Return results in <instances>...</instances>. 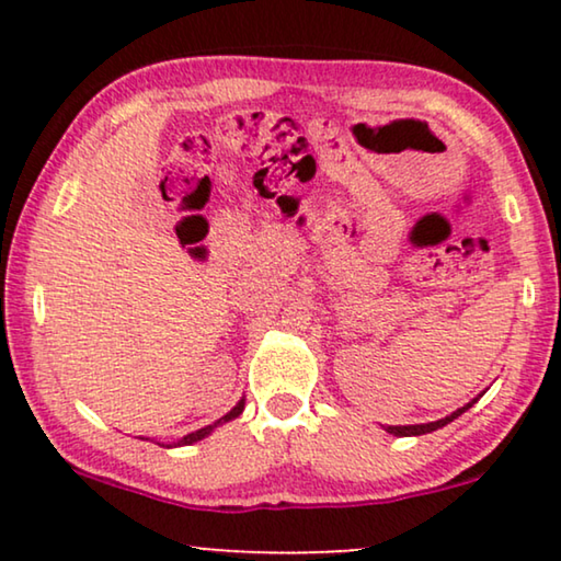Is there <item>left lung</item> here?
<instances>
[{
    "label": "left lung",
    "instance_id": "1",
    "mask_svg": "<svg viewBox=\"0 0 561 561\" xmlns=\"http://www.w3.org/2000/svg\"><path fill=\"white\" fill-rule=\"evenodd\" d=\"M485 390H488V388H485ZM485 390H482V393H485ZM482 393H480L478 398H472L470 403H465L462 409H457L455 413H449V416H444V419H439V421H428V424H409V426H386V432L393 434V436H421V434H432V432H436V428L451 424V421H455L457 416H462V413H465L467 409H472V405L478 403L480 398H482Z\"/></svg>",
    "mask_w": 561,
    "mask_h": 561
}]
</instances>
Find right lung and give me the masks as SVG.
I'll use <instances>...</instances> for the list:
<instances>
[{
    "label": "right lung",
    "mask_w": 561,
    "mask_h": 561,
    "mask_svg": "<svg viewBox=\"0 0 561 561\" xmlns=\"http://www.w3.org/2000/svg\"><path fill=\"white\" fill-rule=\"evenodd\" d=\"M244 411V398H242V401L240 403H237L234 405V409L232 411H229V413H225V416H221V419H217V421H214V424H209V426H204V428H198V432H191V434H186V436H183V439H179V442H173V444H160V447H168V449H171V447H188V444H194V442H202L204 439V436H209L211 432H214V428H217V426H221V424H227V421H232V419H237V416H240V413Z\"/></svg>",
    "instance_id": "right-lung-1"
}]
</instances>
